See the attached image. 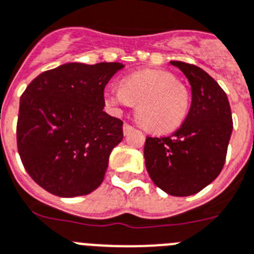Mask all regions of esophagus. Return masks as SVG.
I'll return each mask as SVG.
<instances>
[{"label": "esophagus", "mask_w": 254, "mask_h": 254, "mask_svg": "<svg viewBox=\"0 0 254 254\" xmlns=\"http://www.w3.org/2000/svg\"><path fill=\"white\" fill-rule=\"evenodd\" d=\"M134 129V127H131L130 124H124V127H123V130H124V134H125V135H127V134H129L130 133L131 130H133Z\"/></svg>", "instance_id": "34e87169"}]
</instances>
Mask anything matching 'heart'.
Wrapping results in <instances>:
<instances>
[{
    "label": "heart",
    "instance_id": "heart-1",
    "mask_svg": "<svg viewBox=\"0 0 254 254\" xmlns=\"http://www.w3.org/2000/svg\"><path fill=\"white\" fill-rule=\"evenodd\" d=\"M104 100L116 111L137 104V117L154 133H168L185 120L190 94L174 74L164 70H141L123 79L120 88L108 90Z\"/></svg>",
    "mask_w": 254,
    "mask_h": 254
}]
</instances>
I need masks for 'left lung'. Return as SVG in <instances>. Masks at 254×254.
I'll return each mask as SVG.
<instances>
[{
	"label": "left lung",
	"mask_w": 254,
	"mask_h": 254,
	"mask_svg": "<svg viewBox=\"0 0 254 254\" xmlns=\"http://www.w3.org/2000/svg\"><path fill=\"white\" fill-rule=\"evenodd\" d=\"M171 64L190 83V109L174 134L146 138L143 155L154 184L168 194L185 197L219 176L234 125L227 95L215 79L191 64Z\"/></svg>",
	"instance_id": "left-lung-1"
}]
</instances>
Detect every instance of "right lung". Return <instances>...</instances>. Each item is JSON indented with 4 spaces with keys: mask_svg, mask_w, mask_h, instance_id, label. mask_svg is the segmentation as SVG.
<instances>
[{
    "mask_svg": "<svg viewBox=\"0 0 254 254\" xmlns=\"http://www.w3.org/2000/svg\"><path fill=\"white\" fill-rule=\"evenodd\" d=\"M119 63H70L39 74L20 96L16 146L31 179L59 197H77L103 183L123 141V121L103 111L104 88Z\"/></svg>",
    "mask_w": 254,
    "mask_h": 254,
    "instance_id": "obj_1",
    "label": "right lung"
}]
</instances>
